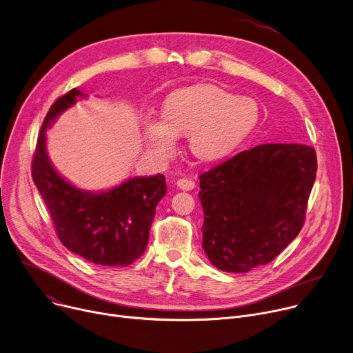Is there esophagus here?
Masks as SVG:
<instances>
[{"instance_id":"obj_1","label":"esophagus","mask_w":353,"mask_h":353,"mask_svg":"<svg viewBox=\"0 0 353 353\" xmlns=\"http://www.w3.org/2000/svg\"><path fill=\"white\" fill-rule=\"evenodd\" d=\"M177 187H179V189H181V190H193L194 187H196V183L192 179L183 177V179L177 180Z\"/></svg>"}]
</instances>
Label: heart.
I'll return each instance as SVG.
<instances>
[{"label":"heart","mask_w":353,"mask_h":353,"mask_svg":"<svg viewBox=\"0 0 353 353\" xmlns=\"http://www.w3.org/2000/svg\"><path fill=\"white\" fill-rule=\"evenodd\" d=\"M161 116H148L142 122L146 148L156 159H170L179 136H187L194 157L219 161L243 145L260 119V109L251 98L200 85L173 92L163 103Z\"/></svg>","instance_id":"heart-1"}]
</instances>
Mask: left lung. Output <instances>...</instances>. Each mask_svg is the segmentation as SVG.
<instances>
[{
    "mask_svg": "<svg viewBox=\"0 0 353 353\" xmlns=\"http://www.w3.org/2000/svg\"><path fill=\"white\" fill-rule=\"evenodd\" d=\"M315 149L268 143L200 174L203 248L225 272L265 265L301 231L316 177Z\"/></svg>",
    "mask_w": 353,
    "mask_h": 353,
    "instance_id": "left-lung-1",
    "label": "left lung"
}]
</instances>
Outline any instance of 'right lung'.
I'll return each mask as SVG.
<instances>
[{
	"label": "right lung",
	"mask_w": 353,
	"mask_h": 353,
	"mask_svg": "<svg viewBox=\"0 0 353 353\" xmlns=\"http://www.w3.org/2000/svg\"><path fill=\"white\" fill-rule=\"evenodd\" d=\"M82 97L79 89H70L46 113L32 157V179L69 251L97 265L128 267L148 247L156 205L168 192L166 179L134 177L108 192L90 193L59 176L45 150V132Z\"/></svg>",
	"instance_id": "add662e5"
}]
</instances>
